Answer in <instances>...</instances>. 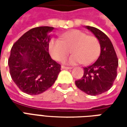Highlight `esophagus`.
Listing matches in <instances>:
<instances>
[{
	"mask_svg": "<svg viewBox=\"0 0 127 127\" xmlns=\"http://www.w3.org/2000/svg\"><path fill=\"white\" fill-rule=\"evenodd\" d=\"M61 68H62V69H71L72 68H71V67H68V66H61Z\"/></svg>",
	"mask_w": 127,
	"mask_h": 127,
	"instance_id": "esophagus-1",
	"label": "esophagus"
}]
</instances>
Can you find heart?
I'll return each instance as SVG.
<instances>
[{"mask_svg":"<svg viewBox=\"0 0 127 127\" xmlns=\"http://www.w3.org/2000/svg\"><path fill=\"white\" fill-rule=\"evenodd\" d=\"M73 54L64 60L69 64L82 63L88 65L98 57L100 44L95 36H88L81 30H72L63 34L61 39H53L49 44L51 57L58 61H62L70 52Z\"/></svg>","mask_w":127,"mask_h":127,"instance_id":"1","label":"heart"}]
</instances>
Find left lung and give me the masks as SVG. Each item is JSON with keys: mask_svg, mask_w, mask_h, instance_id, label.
I'll use <instances>...</instances> for the list:
<instances>
[{"mask_svg": "<svg viewBox=\"0 0 127 127\" xmlns=\"http://www.w3.org/2000/svg\"><path fill=\"white\" fill-rule=\"evenodd\" d=\"M86 28L99 40L101 51L97 61L83 68L81 79L76 81L80 90L90 95H98L109 90L117 76L118 59L112 42L104 32L90 26Z\"/></svg>", "mask_w": 127, "mask_h": 127, "instance_id": "8db88e82", "label": "left lung"}]
</instances>
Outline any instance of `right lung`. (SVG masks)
Here are the masks:
<instances>
[{
	"mask_svg": "<svg viewBox=\"0 0 127 127\" xmlns=\"http://www.w3.org/2000/svg\"><path fill=\"white\" fill-rule=\"evenodd\" d=\"M54 27L43 26L25 32L12 46L8 59L10 74L19 89L39 95L54 83L61 65L49 54L48 34Z\"/></svg>",
	"mask_w": 127,
	"mask_h": 127,
	"instance_id": "add662e5",
	"label": "right lung"
}]
</instances>
